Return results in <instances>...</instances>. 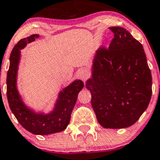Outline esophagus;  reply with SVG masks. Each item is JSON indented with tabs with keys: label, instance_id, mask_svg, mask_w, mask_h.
<instances>
[{
	"label": "esophagus",
	"instance_id": "34e87169",
	"mask_svg": "<svg viewBox=\"0 0 160 160\" xmlns=\"http://www.w3.org/2000/svg\"><path fill=\"white\" fill-rule=\"evenodd\" d=\"M88 76V73H87V72L84 70H82L81 72H80V77L81 79H85L86 76Z\"/></svg>",
	"mask_w": 160,
	"mask_h": 160
}]
</instances>
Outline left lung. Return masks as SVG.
<instances>
[{
    "instance_id": "1",
    "label": "left lung",
    "mask_w": 160,
    "mask_h": 160,
    "mask_svg": "<svg viewBox=\"0 0 160 160\" xmlns=\"http://www.w3.org/2000/svg\"><path fill=\"white\" fill-rule=\"evenodd\" d=\"M109 30L114 37L109 48L97 51L86 88L99 124L104 128H126L149 105L152 78L142 45L126 29Z\"/></svg>"
}]
</instances>
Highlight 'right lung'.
I'll return each mask as SVG.
<instances>
[{
	"label": "right lung",
	"instance_id": "right-lung-1",
	"mask_svg": "<svg viewBox=\"0 0 160 160\" xmlns=\"http://www.w3.org/2000/svg\"><path fill=\"white\" fill-rule=\"evenodd\" d=\"M38 37V34H32L30 37L22 38L13 48L9 57V68L7 72L6 93L9 108L19 123L32 134L47 135L63 131L67 128L70 122L72 111L76 105L77 96L84 87V83L80 80H75L63 88L59 93L55 109L50 113H37L27 108L17 89L20 50Z\"/></svg>",
	"mask_w": 160,
	"mask_h": 160
}]
</instances>
